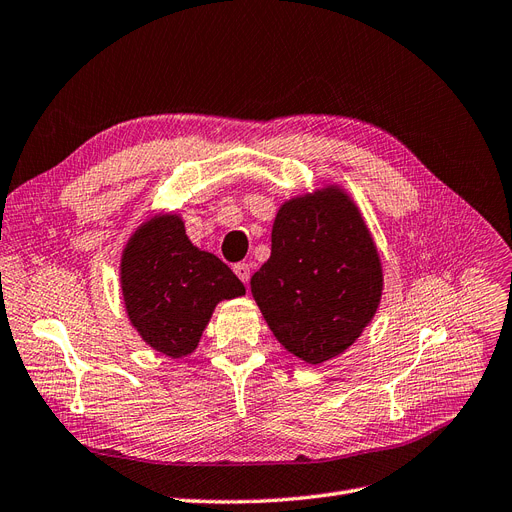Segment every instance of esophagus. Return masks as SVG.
<instances>
[{"instance_id": "34e87169", "label": "esophagus", "mask_w": 512, "mask_h": 512, "mask_svg": "<svg viewBox=\"0 0 512 512\" xmlns=\"http://www.w3.org/2000/svg\"><path fill=\"white\" fill-rule=\"evenodd\" d=\"M233 271H235V275L243 281V283H248L250 281V264H245V262H237L235 267H233Z\"/></svg>"}]
</instances>
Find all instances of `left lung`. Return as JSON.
<instances>
[{
    "instance_id": "left-lung-1",
    "label": "left lung",
    "mask_w": 512,
    "mask_h": 512,
    "mask_svg": "<svg viewBox=\"0 0 512 512\" xmlns=\"http://www.w3.org/2000/svg\"><path fill=\"white\" fill-rule=\"evenodd\" d=\"M271 258L252 294L275 338L298 359L340 355L372 321L382 292L376 245L340 189L292 199L277 212Z\"/></svg>"
}]
</instances>
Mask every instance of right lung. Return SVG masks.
Returning a JSON list of instances; mask_svg holds the SVG:
<instances>
[{"label": "right lung", "instance_id": "add662e5", "mask_svg": "<svg viewBox=\"0 0 512 512\" xmlns=\"http://www.w3.org/2000/svg\"><path fill=\"white\" fill-rule=\"evenodd\" d=\"M121 290L140 336L168 357L195 351L214 306L245 294L227 264L195 248L176 216H155L134 233L121 260Z\"/></svg>", "mask_w": 512, "mask_h": 512}]
</instances>
